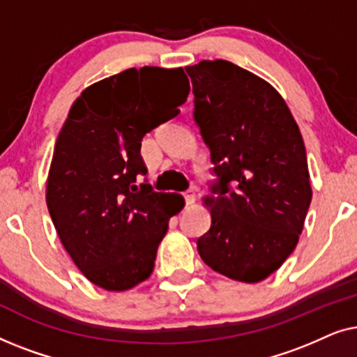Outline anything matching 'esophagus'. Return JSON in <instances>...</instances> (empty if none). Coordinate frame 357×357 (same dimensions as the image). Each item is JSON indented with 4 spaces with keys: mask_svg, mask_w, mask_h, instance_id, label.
<instances>
[{
    "mask_svg": "<svg viewBox=\"0 0 357 357\" xmlns=\"http://www.w3.org/2000/svg\"><path fill=\"white\" fill-rule=\"evenodd\" d=\"M183 198H185V203H187V204H193L195 203V192H193V190H187V192L183 193Z\"/></svg>",
    "mask_w": 357,
    "mask_h": 357,
    "instance_id": "esophagus-1",
    "label": "esophagus"
}]
</instances>
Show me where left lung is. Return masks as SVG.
Masks as SVG:
<instances>
[{
    "instance_id": "left-lung-1",
    "label": "left lung",
    "mask_w": 357,
    "mask_h": 357,
    "mask_svg": "<svg viewBox=\"0 0 357 357\" xmlns=\"http://www.w3.org/2000/svg\"><path fill=\"white\" fill-rule=\"evenodd\" d=\"M193 120L209 148L211 227L202 260L243 282L265 280L291 255L312 202L302 135L275 87L226 60L187 66Z\"/></svg>"
}]
</instances>
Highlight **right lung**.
I'll list each match as a JSON object with an SVG mask.
<instances>
[{"label":"right lung","mask_w":357,"mask_h":357,"mask_svg":"<svg viewBox=\"0 0 357 357\" xmlns=\"http://www.w3.org/2000/svg\"><path fill=\"white\" fill-rule=\"evenodd\" d=\"M190 84L182 68H130L82 91L58 135L47 206L75 265L107 291L130 289L153 273L178 193L154 192L141 141L178 115Z\"/></svg>","instance_id":"add662e5"}]
</instances>
